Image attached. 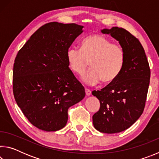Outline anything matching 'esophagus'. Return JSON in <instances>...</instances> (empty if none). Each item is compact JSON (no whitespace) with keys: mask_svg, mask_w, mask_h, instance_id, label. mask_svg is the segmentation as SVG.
Returning <instances> with one entry per match:
<instances>
[{"mask_svg":"<svg viewBox=\"0 0 159 159\" xmlns=\"http://www.w3.org/2000/svg\"><path fill=\"white\" fill-rule=\"evenodd\" d=\"M85 94L87 96H89L91 95V91L88 88H85Z\"/></svg>","mask_w":159,"mask_h":159,"instance_id":"34e87169","label":"esophagus"}]
</instances>
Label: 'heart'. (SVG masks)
<instances>
[{"mask_svg":"<svg viewBox=\"0 0 159 159\" xmlns=\"http://www.w3.org/2000/svg\"><path fill=\"white\" fill-rule=\"evenodd\" d=\"M66 59L71 71L82 76L90 66L91 69L83 77L86 84H105L117 79L124 66L125 52L122 45L99 34H93L83 40L80 50L71 48Z\"/></svg>","mask_w":159,"mask_h":159,"instance_id":"b5f03b06","label":"heart"}]
</instances>
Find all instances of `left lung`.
Returning a JSON list of instances; mask_svg holds the SVG:
<instances>
[{
    "mask_svg": "<svg viewBox=\"0 0 159 159\" xmlns=\"http://www.w3.org/2000/svg\"><path fill=\"white\" fill-rule=\"evenodd\" d=\"M124 48L125 60L119 76L101 90L93 91L100 102L99 111L93 116V125L104 133L126 130L143 113L150 81V69L140 42L130 32L117 26L104 29Z\"/></svg>",
    "mask_w": 159,
    "mask_h": 159,
    "instance_id": "8db88e82",
    "label": "left lung"
}]
</instances>
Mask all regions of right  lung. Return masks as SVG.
I'll use <instances>...</instances> for the list:
<instances>
[{"instance_id": "obj_1", "label": "right lung", "mask_w": 159, "mask_h": 159, "mask_svg": "<svg viewBox=\"0 0 159 159\" xmlns=\"http://www.w3.org/2000/svg\"><path fill=\"white\" fill-rule=\"evenodd\" d=\"M83 28L74 23H48L32 35L15 60V101L29 122L42 130L63 128L68 109L85 95L66 59L67 50Z\"/></svg>"}]
</instances>
